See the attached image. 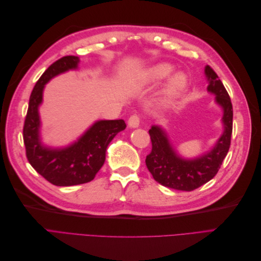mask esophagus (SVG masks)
Returning <instances> with one entry per match:
<instances>
[{"mask_svg":"<svg viewBox=\"0 0 261 261\" xmlns=\"http://www.w3.org/2000/svg\"><path fill=\"white\" fill-rule=\"evenodd\" d=\"M140 124V116L137 114H133L129 118H128V126L132 128H136L138 127Z\"/></svg>","mask_w":261,"mask_h":261,"instance_id":"34e87169","label":"esophagus"}]
</instances>
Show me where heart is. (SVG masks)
<instances>
[{
	"mask_svg": "<svg viewBox=\"0 0 261 261\" xmlns=\"http://www.w3.org/2000/svg\"><path fill=\"white\" fill-rule=\"evenodd\" d=\"M174 72V67H173L171 64H168V63H161V64H158L152 66L150 68L148 72L146 73V82L148 84H159L163 81L169 78L172 73ZM186 80L185 76L181 74H177L174 77L172 78L168 90H167V94L169 97H173L183 88L185 86Z\"/></svg>",
	"mask_w": 261,
	"mask_h": 261,
	"instance_id": "1",
	"label": "heart"
}]
</instances>
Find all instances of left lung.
Returning a JSON list of instances; mask_svg holds the SVG:
<instances>
[{
	"label": "left lung",
	"instance_id": "1",
	"mask_svg": "<svg viewBox=\"0 0 261 261\" xmlns=\"http://www.w3.org/2000/svg\"><path fill=\"white\" fill-rule=\"evenodd\" d=\"M208 78V90L216 94L217 103L223 109V135L219 138L211 151L193 160L181 159L172 148L162 128L152 126L149 129L152 149L146 158V165L158 183L177 191L191 192L206 184L216 176L231 145L233 129V108L231 98L209 65L204 68Z\"/></svg>",
	"mask_w": 261,
	"mask_h": 261
}]
</instances>
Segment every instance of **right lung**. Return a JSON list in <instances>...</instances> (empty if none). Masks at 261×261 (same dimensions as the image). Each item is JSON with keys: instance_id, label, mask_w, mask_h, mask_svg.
I'll return each instance as SVG.
<instances>
[{"instance_id": "right-lung-1", "label": "right lung", "mask_w": 261, "mask_h": 261, "mask_svg": "<svg viewBox=\"0 0 261 261\" xmlns=\"http://www.w3.org/2000/svg\"><path fill=\"white\" fill-rule=\"evenodd\" d=\"M78 62L80 59L74 55L63 57L51 64L39 78L30 94L22 129L26 155L31 167L57 186L80 185L92 180L106 161L109 144L117 133L126 128L123 120L98 121L69 147L51 149L41 144L38 108L42 102L44 85L54 76L77 68Z\"/></svg>"}]
</instances>
